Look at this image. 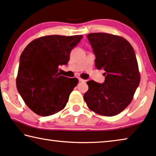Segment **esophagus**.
Returning a JSON list of instances; mask_svg holds the SVG:
<instances>
[{
  "label": "esophagus",
  "instance_id": "esophagus-1",
  "mask_svg": "<svg viewBox=\"0 0 156 156\" xmlns=\"http://www.w3.org/2000/svg\"><path fill=\"white\" fill-rule=\"evenodd\" d=\"M79 81H81V82H85L86 81V80H83V79H81V78H79Z\"/></svg>",
  "mask_w": 156,
  "mask_h": 156
}]
</instances>
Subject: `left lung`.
<instances>
[{"label": "left lung", "instance_id": "8db88e82", "mask_svg": "<svg viewBox=\"0 0 156 156\" xmlns=\"http://www.w3.org/2000/svg\"><path fill=\"white\" fill-rule=\"evenodd\" d=\"M94 52L95 66L103 70V83L87 81L83 98L88 108L98 114L112 116L130 105L140 82L135 51L125 38L105 33L87 35Z\"/></svg>", "mask_w": 156, "mask_h": 156}]
</instances>
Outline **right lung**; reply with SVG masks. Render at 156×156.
Returning <instances> with one entry per match:
<instances>
[{"mask_svg": "<svg viewBox=\"0 0 156 156\" xmlns=\"http://www.w3.org/2000/svg\"><path fill=\"white\" fill-rule=\"evenodd\" d=\"M83 35H47L30 42L20 56L16 88L26 105L37 115L51 116L66 107L76 78L58 73Z\"/></svg>", "mask_w": 156, "mask_h": 156, "instance_id": "right-lung-1", "label": "right lung"}]
</instances>
